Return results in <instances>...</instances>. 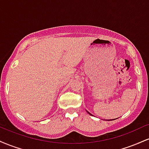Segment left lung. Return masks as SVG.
<instances>
[{"label":"left lung","mask_w":149,"mask_h":149,"mask_svg":"<svg viewBox=\"0 0 149 149\" xmlns=\"http://www.w3.org/2000/svg\"><path fill=\"white\" fill-rule=\"evenodd\" d=\"M87 112H88V113H89V114H90V115H92V114H91V113H89L88 111H87Z\"/></svg>","instance_id":"8db88e82"}]
</instances>
